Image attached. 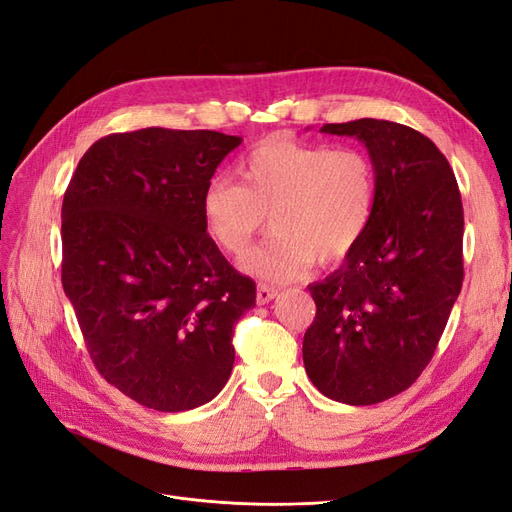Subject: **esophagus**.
Wrapping results in <instances>:
<instances>
[{"mask_svg": "<svg viewBox=\"0 0 512 512\" xmlns=\"http://www.w3.org/2000/svg\"><path fill=\"white\" fill-rule=\"evenodd\" d=\"M278 289L272 287V285H266V283H259L257 285V304H268L276 298Z\"/></svg>", "mask_w": 512, "mask_h": 512, "instance_id": "obj_1", "label": "esophagus"}]
</instances>
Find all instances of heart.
<instances>
[{"instance_id": "heart-1", "label": "heart", "mask_w": 512, "mask_h": 512, "mask_svg": "<svg viewBox=\"0 0 512 512\" xmlns=\"http://www.w3.org/2000/svg\"><path fill=\"white\" fill-rule=\"evenodd\" d=\"M240 176L242 185L221 176L210 180L202 217L210 238L232 257L251 249L270 217L272 238L244 268L272 283L304 276L315 259H346L372 225L376 170L361 148L270 136L244 157Z\"/></svg>"}]
</instances>
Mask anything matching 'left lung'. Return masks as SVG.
Listing matches in <instances>:
<instances>
[{"mask_svg":"<svg viewBox=\"0 0 512 512\" xmlns=\"http://www.w3.org/2000/svg\"><path fill=\"white\" fill-rule=\"evenodd\" d=\"M321 131L366 144L378 189L366 238L308 287L317 315L304 368L329 400L370 406L406 391L434 357L464 280V206L447 157L417 129L359 119Z\"/></svg>","mask_w":512,"mask_h":512,"instance_id":"obj_1","label":"left lung"}]
</instances>
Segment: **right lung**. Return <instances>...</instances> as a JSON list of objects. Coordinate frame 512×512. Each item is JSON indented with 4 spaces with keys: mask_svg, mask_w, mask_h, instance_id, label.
Wrapping results in <instances>:
<instances>
[{
    "mask_svg": "<svg viewBox=\"0 0 512 512\" xmlns=\"http://www.w3.org/2000/svg\"><path fill=\"white\" fill-rule=\"evenodd\" d=\"M240 142L208 129L110 134L65 189L63 291L97 372L146 408L202 406L232 374L255 283L206 234L202 197Z\"/></svg>",
    "mask_w": 512,
    "mask_h": 512,
    "instance_id": "right-lung-1",
    "label": "right lung"
}]
</instances>
